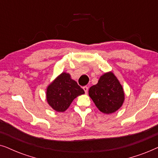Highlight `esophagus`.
<instances>
[{
    "label": "esophagus",
    "mask_w": 158,
    "mask_h": 158,
    "mask_svg": "<svg viewBox=\"0 0 158 158\" xmlns=\"http://www.w3.org/2000/svg\"><path fill=\"white\" fill-rule=\"evenodd\" d=\"M83 89L85 90V93L87 94V92H88V87H87V86H85V87H83Z\"/></svg>",
    "instance_id": "obj_1"
}]
</instances>
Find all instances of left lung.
Returning a JSON list of instances; mask_svg holds the SVG:
<instances>
[{
    "label": "left lung",
    "mask_w": 158,
    "mask_h": 158,
    "mask_svg": "<svg viewBox=\"0 0 158 158\" xmlns=\"http://www.w3.org/2000/svg\"><path fill=\"white\" fill-rule=\"evenodd\" d=\"M89 95L101 112L110 114L118 110L124 101L123 87L112 72L101 76L89 89Z\"/></svg>",
    "instance_id": "1"
}]
</instances>
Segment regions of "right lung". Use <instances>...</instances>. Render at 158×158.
Listing matches in <instances>:
<instances>
[{
  "instance_id": "add662e5",
  "label": "right lung",
  "mask_w": 158,
  "mask_h": 158,
  "mask_svg": "<svg viewBox=\"0 0 158 158\" xmlns=\"http://www.w3.org/2000/svg\"><path fill=\"white\" fill-rule=\"evenodd\" d=\"M85 91L69 73H62L47 88L46 98L50 106L58 112H64L77 96Z\"/></svg>"
}]
</instances>
